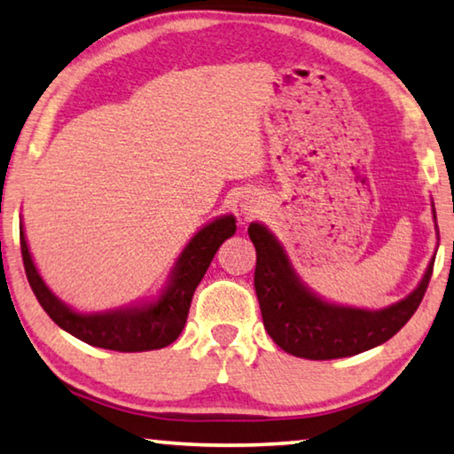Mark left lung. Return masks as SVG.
I'll use <instances>...</instances> for the list:
<instances>
[{"label":"left lung","mask_w":454,"mask_h":454,"mask_svg":"<svg viewBox=\"0 0 454 454\" xmlns=\"http://www.w3.org/2000/svg\"><path fill=\"white\" fill-rule=\"evenodd\" d=\"M248 236L256 248L254 289L264 329L280 349L305 359L348 357L387 341L419 309L433 277L434 258L419 289L382 311L329 305L301 285L269 230L250 224Z\"/></svg>","instance_id":"left-lung-1"}]
</instances>
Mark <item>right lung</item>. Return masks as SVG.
I'll return each mask as SVG.
<instances>
[{
  "mask_svg": "<svg viewBox=\"0 0 454 454\" xmlns=\"http://www.w3.org/2000/svg\"><path fill=\"white\" fill-rule=\"evenodd\" d=\"M234 222L232 215H224V218L201 228L179 256L174 275H171V283L161 297L153 303L127 309V311L98 315L72 311L70 307L50 293L44 280L38 275L30 250H27L24 232L20 234L21 258H24L27 283H30L38 303L48 313V317L64 331H68L70 335L89 345H95V348L113 351L161 349L165 345L174 343L185 327L193 291L204 278L220 244L236 232Z\"/></svg>",
  "mask_w": 454,
  "mask_h": 454,
  "instance_id": "1",
  "label": "right lung"
}]
</instances>
